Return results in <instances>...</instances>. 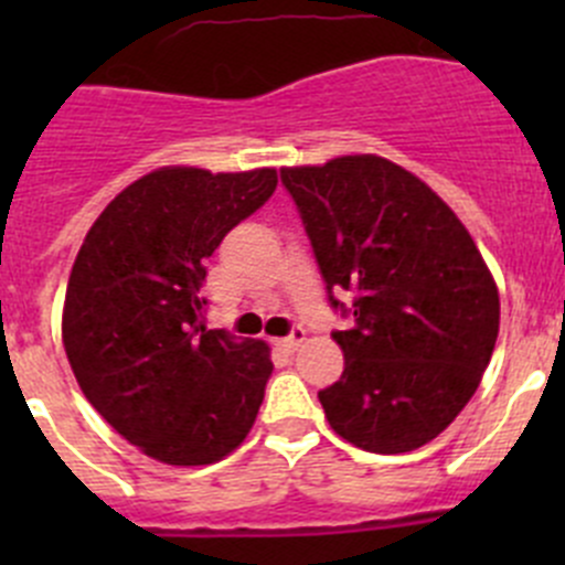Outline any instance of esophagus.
<instances>
[{"instance_id":"1","label":"esophagus","mask_w":565,"mask_h":565,"mask_svg":"<svg viewBox=\"0 0 565 565\" xmlns=\"http://www.w3.org/2000/svg\"><path fill=\"white\" fill-rule=\"evenodd\" d=\"M303 341H306V330L300 328V324H295V328L289 330V335H284V339H278L276 344L281 347L284 352H295L300 344H303Z\"/></svg>"}]
</instances>
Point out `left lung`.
<instances>
[{
	"mask_svg": "<svg viewBox=\"0 0 565 565\" xmlns=\"http://www.w3.org/2000/svg\"><path fill=\"white\" fill-rule=\"evenodd\" d=\"M324 278L344 352L319 391L339 437L372 454L435 440L489 366L500 298L470 232L426 182L377 156L281 169ZM350 291L353 306L335 294Z\"/></svg>",
	"mask_w": 565,
	"mask_h": 565,
	"instance_id": "1",
	"label": "left lung"
}]
</instances>
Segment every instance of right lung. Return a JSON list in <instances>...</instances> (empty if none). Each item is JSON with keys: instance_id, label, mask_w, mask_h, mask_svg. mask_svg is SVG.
Masks as SVG:
<instances>
[{"instance_id": "1", "label": "right lung", "mask_w": 565, "mask_h": 565, "mask_svg": "<svg viewBox=\"0 0 565 565\" xmlns=\"http://www.w3.org/2000/svg\"><path fill=\"white\" fill-rule=\"evenodd\" d=\"M276 169L167 167L108 204L73 262L62 341L84 396L147 457L213 465L254 426L265 341L204 328L207 256L276 191Z\"/></svg>"}]
</instances>
